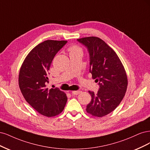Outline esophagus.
Masks as SVG:
<instances>
[{
    "label": "esophagus",
    "mask_w": 150,
    "mask_h": 150,
    "mask_svg": "<svg viewBox=\"0 0 150 150\" xmlns=\"http://www.w3.org/2000/svg\"><path fill=\"white\" fill-rule=\"evenodd\" d=\"M81 93V91H79V90H76V91H72V94H74L75 95H79Z\"/></svg>",
    "instance_id": "34e87169"
}]
</instances>
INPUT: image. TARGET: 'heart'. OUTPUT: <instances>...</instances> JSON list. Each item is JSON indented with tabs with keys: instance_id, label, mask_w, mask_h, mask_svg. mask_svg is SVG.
Instances as JSON below:
<instances>
[{
	"instance_id": "heart-1",
	"label": "heart",
	"mask_w": 150,
	"mask_h": 150,
	"mask_svg": "<svg viewBox=\"0 0 150 150\" xmlns=\"http://www.w3.org/2000/svg\"><path fill=\"white\" fill-rule=\"evenodd\" d=\"M69 51H70V54H74V53H76L78 52H81V50L78 46H72L69 49Z\"/></svg>"
}]
</instances>
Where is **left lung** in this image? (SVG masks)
Wrapping results in <instances>:
<instances>
[{
  "mask_svg": "<svg viewBox=\"0 0 150 150\" xmlns=\"http://www.w3.org/2000/svg\"><path fill=\"white\" fill-rule=\"evenodd\" d=\"M88 50L89 71L99 89L91 96L86 112L91 115L102 117L117 108L126 93L128 80L124 67L117 54L103 40L96 37L77 39Z\"/></svg>",
  "mask_w": 150,
  "mask_h": 150,
  "instance_id": "obj_1",
  "label": "left lung"
}]
</instances>
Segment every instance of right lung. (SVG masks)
<instances>
[{
    "instance_id": "obj_1",
    "label": "right lung",
    "mask_w": 150,
    "mask_h": 150,
    "mask_svg": "<svg viewBox=\"0 0 150 150\" xmlns=\"http://www.w3.org/2000/svg\"><path fill=\"white\" fill-rule=\"evenodd\" d=\"M67 41L45 40L30 51L19 72L18 85L24 98L37 112L54 117L64 109L67 97L59 88H47L49 70L54 57Z\"/></svg>"
}]
</instances>
